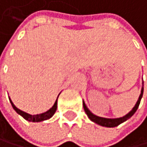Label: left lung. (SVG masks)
Wrapping results in <instances>:
<instances>
[{"instance_id":"obj_1","label":"left lung","mask_w":147,"mask_h":147,"mask_svg":"<svg viewBox=\"0 0 147 147\" xmlns=\"http://www.w3.org/2000/svg\"><path fill=\"white\" fill-rule=\"evenodd\" d=\"M143 92H144V88H142L141 94L139 96L138 100H137L136 104L133 107V109H132L128 114H127L125 116H124L122 117H119V118H105V117H100L96 116V115H94L93 113L90 112V110L87 107V106H86V104H85L84 101H83V107H84V110H85V112H86L87 115H88V118L91 120V121L95 122L96 124H98V125H102V127H117V125H120L121 123L127 121L128 118H130L136 113V111L137 110V108H138V107H139L141 98H142V96H143Z\"/></svg>"}]
</instances>
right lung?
<instances>
[{
	"label": "right lung",
	"instance_id": "1",
	"mask_svg": "<svg viewBox=\"0 0 147 147\" xmlns=\"http://www.w3.org/2000/svg\"><path fill=\"white\" fill-rule=\"evenodd\" d=\"M58 98H59V96H58ZM10 101H11V106L13 107V109L15 110L19 114V115L22 116L24 119L28 120V121H30V122H40V121H44V120L49 119L55 114L56 110H57V106H58V98H57L55 101L53 107L51 108V109H49L48 111H46L45 113L39 114V115H30V114L26 113L24 111H22L20 109H19V108H17L15 107V105L12 103V101L11 100V98H10Z\"/></svg>",
	"mask_w": 147,
	"mask_h": 147
}]
</instances>
